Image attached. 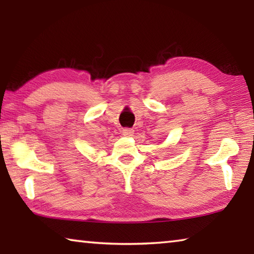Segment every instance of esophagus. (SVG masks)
Masks as SVG:
<instances>
[{
	"instance_id": "obj_1",
	"label": "esophagus",
	"mask_w": 254,
	"mask_h": 254,
	"mask_svg": "<svg viewBox=\"0 0 254 254\" xmlns=\"http://www.w3.org/2000/svg\"><path fill=\"white\" fill-rule=\"evenodd\" d=\"M133 128H131V127H124L123 130H122V133H123V135H126V136H131L132 134H133Z\"/></svg>"
}]
</instances>
